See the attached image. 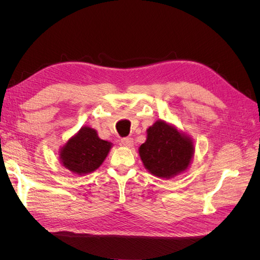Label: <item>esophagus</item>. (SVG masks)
<instances>
[{
    "label": "esophagus",
    "instance_id": "obj_1",
    "mask_svg": "<svg viewBox=\"0 0 260 260\" xmlns=\"http://www.w3.org/2000/svg\"><path fill=\"white\" fill-rule=\"evenodd\" d=\"M121 144L127 146V147H131L133 145V139L132 138H123L121 140Z\"/></svg>",
    "mask_w": 260,
    "mask_h": 260
}]
</instances>
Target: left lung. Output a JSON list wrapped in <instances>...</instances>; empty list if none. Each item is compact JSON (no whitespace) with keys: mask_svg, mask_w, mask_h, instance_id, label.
<instances>
[{"mask_svg":"<svg viewBox=\"0 0 260 260\" xmlns=\"http://www.w3.org/2000/svg\"><path fill=\"white\" fill-rule=\"evenodd\" d=\"M146 132L139 155L152 175L170 179L188 168L194 155L191 138L164 120H157Z\"/></svg>","mask_w":260,"mask_h":260,"instance_id":"obj_1","label":"left lung"}]
</instances>
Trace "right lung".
<instances>
[{
	"mask_svg": "<svg viewBox=\"0 0 260 260\" xmlns=\"http://www.w3.org/2000/svg\"><path fill=\"white\" fill-rule=\"evenodd\" d=\"M112 148V143L99 138L90 127H82L60 148L59 159L66 169L76 175H86L96 170Z\"/></svg>",
	"mask_w": 260,
	"mask_h": 260,
	"instance_id": "right-lung-1",
	"label": "right lung"
}]
</instances>
